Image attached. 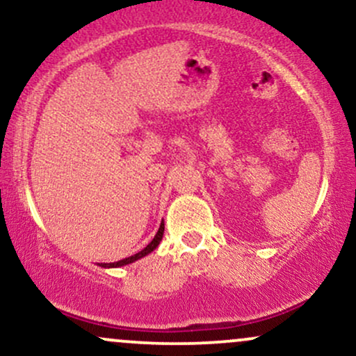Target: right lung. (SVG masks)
I'll list each match as a JSON object with an SVG mask.
<instances>
[{"mask_svg": "<svg viewBox=\"0 0 356 356\" xmlns=\"http://www.w3.org/2000/svg\"><path fill=\"white\" fill-rule=\"evenodd\" d=\"M162 236H164V220H162V222H161V227H159L157 234L154 236V239L150 241V243L147 244V246H145L144 249H142V251H138L137 254H134V256H129V257H125V259H120V261H117V263H99V266H102V268H120V266H125V264L136 263L137 259H142V257H144V256L150 254V252H152L154 249L157 248L159 244H161V241H162Z\"/></svg>", "mask_w": 356, "mask_h": 356, "instance_id": "add662e5", "label": "right lung"}]
</instances>
